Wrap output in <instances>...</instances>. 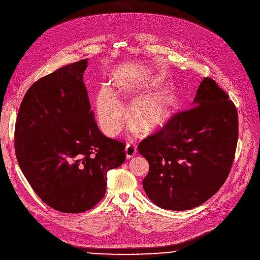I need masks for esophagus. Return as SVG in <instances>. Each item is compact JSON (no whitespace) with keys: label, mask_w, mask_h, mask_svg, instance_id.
Returning <instances> with one entry per match:
<instances>
[{"label":"esophagus","mask_w":260,"mask_h":260,"mask_svg":"<svg viewBox=\"0 0 260 260\" xmlns=\"http://www.w3.org/2000/svg\"><path fill=\"white\" fill-rule=\"evenodd\" d=\"M137 153V148L134 144L128 143L125 146V155L127 158H132Z\"/></svg>","instance_id":"1"}]
</instances>
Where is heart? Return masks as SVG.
<instances>
[{
	"mask_svg": "<svg viewBox=\"0 0 260 260\" xmlns=\"http://www.w3.org/2000/svg\"><path fill=\"white\" fill-rule=\"evenodd\" d=\"M165 85L166 81L161 78H145L116 83L117 91L126 98L150 93L135 100L128 108L129 120L141 134L148 135L157 131L168 122L173 114L177 98L171 88L159 90ZM96 113L100 125L107 135L115 136L120 131L124 109L111 88L103 87L99 92Z\"/></svg>",
	"mask_w": 260,
	"mask_h": 260,
	"instance_id": "obj_1",
	"label": "heart"
}]
</instances>
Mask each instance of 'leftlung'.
<instances>
[{"label":"left lung","instance_id":"left-lung-1","mask_svg":"<svg viewBox=\"0 0 260 260\" xmlns=\"http://www.w3.org/2000/svg\"><path fill=\"white\" fill-rule=\"evenodd\" d=\"M238 127V111L228 93L204 78L191 108L138 146L149 162L143 180L147 197L174 211L193 209L212 198L230 174Z\"/></svg>","mask_w":260,"mask_h":260}]
</instances>
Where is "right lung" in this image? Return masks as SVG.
<instances>
[{"label": "right lung", "instance_id": "right-lung-1", "mask_svg": "<svg viewBox=\"0 0 260 260\" xmlns=\"http://www.w3.org/2000/svg\"><path fill=\"white\" fill-rule=\"evenodd\" d=\"M88 59L59 68L26 91L15 125L18 165L34 191L63 213H82L105 196L107 174L125 160L124 144L95 123L83 74Z\"/></svg>", "mask_w": 260, "mask_h": 260}]
</instances>
